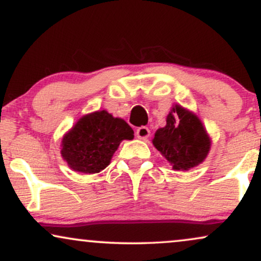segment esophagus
I'll return each mask as SVG.
<instances>
[{"label": "esophagus", "mask_w": 261, "mask_h": 261, "mask_svg": "<svg viewBox=\"0 0 261 261\" xmlns=\"http://www.w3.org/2000/svg\"><path fill=\"white\" fill-rule=\"evenodd\" d=\"M149 134H151V131H149V128L146 127V126H141V127L137 128V131H136V136L141 140L148 139Z\"/></svg>", "instance_id": "34e87169"}]
</instances>
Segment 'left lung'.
<instances>
[{
  "label": "left lung",
  "mask_w": 261,
  "mask_h": 261,
  "mask_svg": "<svg viewBox=\"0 0 261 261\" xmlns=\"http://www.w3.org/2000/svg\"><path fill=\"white\" fill-rule=\"evenodd\" d=\"M167 124L155 131L152 143L174 170H189L201 164L211 148V139L196 114L174 104Z\"/></svg>",
  "instance_id": "8db88e82"
}]
</instances>
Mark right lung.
I'll return each instance as SVG.
<instances>
[{
	"mask_svg": "<svg viewBox=\"0 0 261 261\" xmlns=\"http://www.w3.org/2000/svg\"><path fill=\"white\" fill-rule=\"evenodd\" d=\"M134 130L126 121L107 110L86 114L61 141V155L74 172L94 174L106 169L121 141L133 140Z\"/></svg>",
	"mask_w": 261,
	"mask_h": 261,
	"instance_id": "obj_1",
	"label": "right lung"
}]
</instances>
